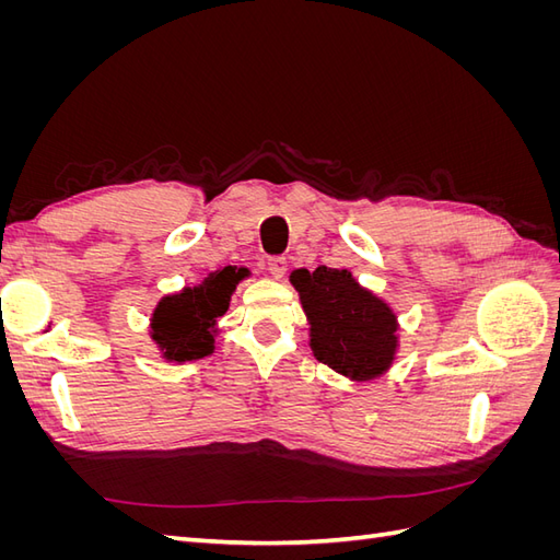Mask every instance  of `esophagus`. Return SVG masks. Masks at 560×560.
I'll return each mask as SVG.
<instances>
[{"label": "esophagus", "instance_id": "obj_1", "mask_svg": "<svg viewBox=\"0 0 560 560\" xmlns=\"http://www.w3.org/2000/svg\"><path fill=\"white\" fill-rule=\"evenodd\" d=\"M268 270L273 278H282L287 273V259L284 257H270L268 259Z\"/></svg>", "mask_w": 560, "mask_h": 560}]
</instances>
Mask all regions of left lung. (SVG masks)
Masks as SVG:
<instances>
[{
	"label": "left lung",
	"instance_id": "8db88e82",
	"mask_svg": "<svg viewBox=\"0 0 560 560\" xmlns=\"http://www.w3.org/2000/svg\"><path fill=\"white\" fill-rule=\"evenodd\" d=\"M292 284L311 322L315 358L354 381L381 376L395 358L397 322L381 299L362 290L348 270L299 268Z\"/></svg>",
	"mask_w": 560,
	"mask_h": 560
}]
</instances>
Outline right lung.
Wrapping results in <instances>:
<instances>
[{
  "mask_svg": "<svg viewBox=\"0 0 560 560\" xmlns=\"http://www.w3.org/2000/svg\"><path fill=\"white\" fill-rule=\"evenodd\" d=\"M247 268L226 266L210 273L194 290L161 299L151 319V338L173 362L200 360L212 352V327L229 311V301Z\"/></svg>",
  "mask_w": 560,
  "mask_h": 560,
  "instance_id": "1",
  "label": "right lung"
}]
</instances>
